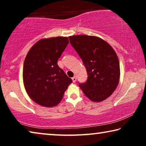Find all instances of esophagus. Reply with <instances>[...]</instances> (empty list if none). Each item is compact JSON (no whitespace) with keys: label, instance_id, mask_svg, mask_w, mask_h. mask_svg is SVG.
<instances>
[{"label":"esophagus","instance_id":"34e87169","mask_svg":"<svg viewBox=\"0 0 146 146\" xmlns=\"http://www.w3.org/2000/svg\"><path fill=\"white\" fill-rule=\"evenodd\" d=\"M72 79L73 82H76V76H74Z\"/></svg>","mask_w":146,"mask_h":146}]
</instances>
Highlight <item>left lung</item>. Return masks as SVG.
Masks as SVG:
<instances>
[{
  "label": "left lung",
  "instance_id": "8db88e82",
  "mask_svg": "<svg viewBox=\"0 0 146 146\" xmlns=\"http://www.w3.org/2000/svg\"><path fill=\"white\" fill-rule=\"evenodd\" d=\"M68 38L87 71V80L80 83V88L92 101L104 100L114 92L119 82L120 71L116 53L98 37L78 35Z\"/></svg>",
  "mask_w": 146,
  "mask_h": 146
}]
</instances>
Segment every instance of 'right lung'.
<instances>
[{"mask_svg":"<svg viewBox=\"0 0 146 146\" xmlns=\"http://www.w3.org/2000/svg\"><path fill=\"white\" fill-rule=\"evenodd\" d=\"M67 37L42 39L30 49L23 66V82L30 98L45 107L57 105L72 80L58 65Z\"/></svg>","mask_w":146,"mask_h":146,"instance_id":"right-lung-1","label":"right lung"}]
</instances>
